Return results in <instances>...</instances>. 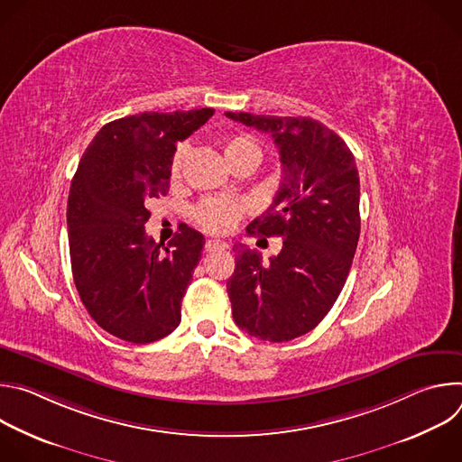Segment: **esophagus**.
Wrapping results in <instances>:
<instances>
[{"label":"esophagus","mask_w":462,"mask_h":462,"mask_svg":"<svg viewBox=\"0 0 462 462\" xmlns=\"http://www.w3.org/2000/svg\"><path fill=\"white\" fill-rule=\"evenodd\" d=\"M228 245L225 241H219V239H208L205 243V250L207 252H216V250H226Z\"/></svg>","instance_id":"34e87169"}]
</instances>
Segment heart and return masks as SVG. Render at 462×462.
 <instances>
[{
	"instance_id": "b5f03b06",
	"label": "heart",
	"mask_w": 462,
	"mask_h": 462,
	"mask_svg": "<svg viewBox=\"0 0 462 462\" xmlns=\"http://www.w3.org/2000/svg\"><path fill=\"white\" fill-rule=\"evenodd\" d=\"M186 153H188V146L179 144L171 157V164H170V173L173 179L179 177ZM223 153H225V159L230 168L243 161H250L252 164L257 166V162L261 161V146L257 144V141H254L252 137H245V135L228 139L223 144ZM243 210H245L243 205L236 203V201L205 199L199 207L195 208L193 216H195V221L199 223L205 230L214 232V234H225V232H230L237 225L239 217L243 216Z\"/></svg>"
}]
</instances>
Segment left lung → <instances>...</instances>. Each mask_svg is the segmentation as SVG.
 Returning a JSON list of instances; mask_svg holds the SVG:
<instances>
[{"instance_id": "8db88e82", "label": "left lung", "mask_w": 462, "mask_h": 462, "mask_svg": "<svg viewBox=\"0 0 462 462\" xmlns=\"http://www.w3.org/2000/svg\"><path fill=\"white\" fill-rule=\"evenodd\" d=\"M271 134L282 161L274 203L246 232L280 236L282 252L263 265L237 250L226 282L232 316L250 337L289 342L312 328L340 296L360 237V177L347 144L309 116L225 113Z\"/></svg>"}]
</instances>
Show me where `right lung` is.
<instances>
[{
    "label": "right lung",
    "instance_id": "right-lung-1",
    "mask_svg": "<svg viewBox=\"0 0 462 462\" xmlns=\"http://www.w3.org/2000/svg\"><path fill=\"white\" fill-rule=\"evenodd\" d=\"M212 115L203 107L113 120L80 159L68 201L73 278L91 318L120 340L150 344L180 323L205 237L184 225L164 246L144 225L150 199L170 189L175 144Z\"/></svg>",
    "mask_w": 462,
    "mask_h": 462
}]
</instances>
